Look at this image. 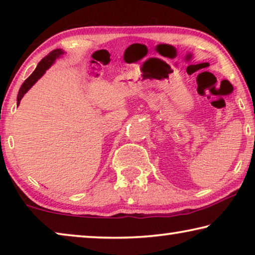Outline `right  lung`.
I'll use <instances>...</instances> for the list:
<instances>
[{"mask_svg":"<svg viewBox=\"0 0 255 255\" xmlns=\"http://www.w3.org/2000/svg\"><path fill=\"white\" fill-rule=\"evenodd\" d=\"M64 54H65V51H64L63 49H55L53 51H50L48 55L45 56V57L42 58L39 63H38L36 70L32 72V74L23 82L22 85H21L19 93H18V98H16L18 106L20 105L21 99H22L24 94L27 93L30 89H31V86L36 83V82L39 80L42 75L45 74L46 71L48 70V68L56 62V59L62 57Z\"/></svg>","mask_w":255,"mask_h":255,"instance_id":"add662e5","label":"right lung"}]
</instances>
